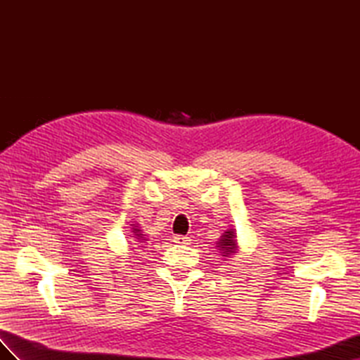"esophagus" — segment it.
<instances>
[{"mask_svg": "<svg viewBox=\"0 0 360 360\" xmlns=\"http://www.w3.org/2000/svg\"><path fill=\"white\" fill-rule=\"evenodd\" d=\"M172 242L177 243V245H189L191 243V238L186 237V236H176V237L172 238Z\"/></svg>", "mask_w": 360, "mask_h": 360, "instance_id": "esophagus-1", "label": "esophagus"}]
</instances>
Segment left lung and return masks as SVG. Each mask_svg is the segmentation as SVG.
Wrapping results in <instances>:
<instances>
[{
    "instance_id": "left-lung-1",
    "label": "left lung",
    "mask_w": 360,
    "mask_h": 360,
    "mask_svg": "<svg viewBox=\"0 0 360 360\" xmlns=\"http://www.w3.org/2000/svg\"><path fill=\"white\" fill-rule=\"evenodd\" d=\"M216 248L219 249V252L224 258H231V255H236L238 250V245H237V234L234 231V228H230L226 230L219 240L216 242Z\"/></svg>"
}]
</instances>
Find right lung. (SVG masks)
<instances>
[{"label":"right lung","instance_id":"1","mask_svg":"<svg viewBox=\"0 0 360 360\" xmlns=\"http://www.w3.org/2000/svg\"><path fill=\"white\" fill-rule=\"evenodd\" d=\"M132 234H134L132 237H134L136 246L147 243L148 238H147L146 234H143V230H141V226L138 224H132ZM141 248H144V246H141Z\"/></svg>","mask_w":360,"mask_h":360}]
</instances>
